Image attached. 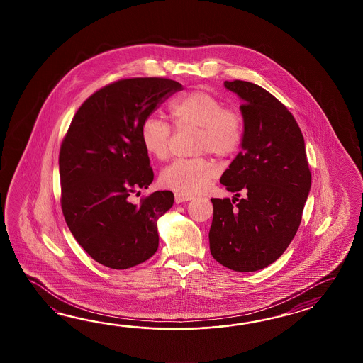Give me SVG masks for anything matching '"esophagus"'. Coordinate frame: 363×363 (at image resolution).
<instances>
[{"mask_svg":"<svg viewBox=\"0 0 363 363\" xmlns=\"http://www.w3.org/2000/svg\"><path fill=\"white\" fill-rule=\"evenodd\" d=\"M191 200H193L192 196L183 194V193H175V202L177 203H182V202H186V201Z\"/></svg>","mask_w":363,"mask_h":363,"instance_id":"34e87169","label":"esophagus"}]
</instances>
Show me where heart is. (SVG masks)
I'll list each match as a JSON object with an SVG mask.
<instances>
[{
    "label": "heart",
    "mask_w": 363,
    "mask_h": 363,
    "mask_svg": "<svg viewBox=\"0 0 363 363\" xmlns=\"http://www.w3.org/2000/svg\"><path fill=\"white\" fill-rule=\"evenodd\" d=\"M170 116L178 128H197L194 153H213L230 158L240 150L245 135L244 118L236 108L208 91L196 89L170 104ZM170 124L149 116L140 127V139L147 155L166 160L170 155ZM216 164L208 157L179 158L167 164L160 175L161 184L183 194H197L208 188L216 175Z\"/></svg>",
    "instance_id": "obj_1"
}]
</instances>
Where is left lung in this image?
<instances>
[{
	"instance_id": "8db88e82",
	"label": "left lung",
	"mask_w": 363,
	"mask_h": 363,
	"mask_svg": "<svg viewBox=\"0 0 363 363\" xmlns=\"http://www.w3.org/2000/svg\"><path fill=\"white\" fill-rule=\"evenodd\" d=\"M242 100V150L220 183L235 199H211L210 252L216 262L240 272L275 262L294 240L308 199L311 172L305 141L291 111L259 85L225 80ZM246 193L239 199V191Z\"/></svg>"
}]
</instances>
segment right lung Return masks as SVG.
I'll return each instance as SVG.
<instances>
[{
    "instance_id": "obj_1",
    "label": "right lung",
    "mask_w": 363,
    "mask_h": 363,
    "mask_svg": "<svg viewBox=\"0 0 363 363\" xmlns=\"http://www.w3.org/2000/svg\"><path fill=\"white\" fill-rule=\"evenodd\" d=\"M183 86L166 77L121 79L77 108L60 150L61 208L69 231L96 262L125 270L158 249L157 220L174 193L132 203L155 174L140 139L143 121Z\"/></svg>"
}]
</instances>
